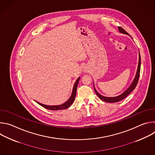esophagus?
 <instances>
[{
  "label": "esophagus",
  "mask_w": 155,
  "mask_h": 155,
  "mask_svg": "<svg viewBox=\"0 0 155 155\" xmlns=\"http://www.w3.org/2000/svg\"><path fill=\"white\" fill-rule=\"evenodd\" d=\"M83 71H84V72H86V71H87V68H86V66H84V68H83Z\"/></svg>",
  "instance_id": "34e87169"
}]
</instances>
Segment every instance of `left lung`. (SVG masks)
Instances as JSON below:
<instances>
[{
	"label": "left lung",
	"instance_id": "obj_1",
	"mask_svg": "<svg viewBox=\"0 0 155 155\" xmlns=\"http://www.w3.org/2000/svg\"><path fill=\"white\" fill-rule=\"evenodd\" d=\"M118 30L119 32L122 33V34H127L128 35H129L128 34V33L127 32H126L121 27H118ZM130 36V35H129ZM140 65H141V59H140V53L139 52V63H138V67H137V72L136 74V76L132 81L131 84L129 86V87L127 88V89L124 91L122 94H121L120 95L118 96H115V97H105L104 96L102 95H101V94H99L96 89L95 88L94 86V84H93L94 85V89L95 91V93H96V94L97 95V96L103 101L104 102H110V103H114V102H119L123 99H124L125 97H126L132 91H133L135 87L137 86V84L138 83L139 81V75H140Z\"/></svg>",
	"mask_w": 155,
	"mask_h": 155
}]
</instances>
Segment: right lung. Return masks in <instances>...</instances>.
Returning <instances> with one entry per match:
<instances>
[{"label": "right lung", "instance_id": "1", "mask_svg": "<svg viewBox=\"0 0 155 155\" xmlns=\"http://www.w3.org/2000/svg\"><path fill=\"white\" fill-rule=\"evenodd\" d=\"M80 77H78V79L76 80L74 87H73V90H72V94L70 97V98L66 101L65 102H64L61 105H45L41 104L40 102H38L37 101H35L37 103H38L39 105H40L41 106H42L43 107L47 109L48 110H64V109H66L69 108L74 102L75 98V96H76V93H77V86L79 82Z\"/></svg>", "mask_w": 155, "mask_h": 155}]
</instances>
